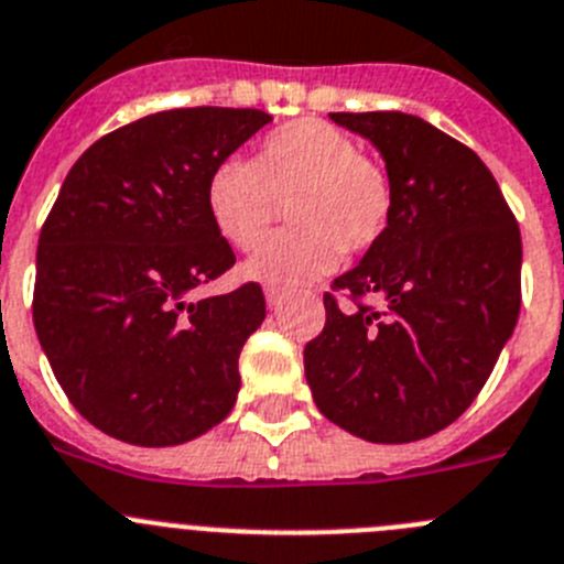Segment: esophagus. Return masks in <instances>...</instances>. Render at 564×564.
<instances>
[{
	"mask_svg": "<svg viewBox=\"0 0 564 564\" xmlns=\"http://www.w3.org/2000/svg\"><path fill=\"white\" fill-rule=\"evenodd\" d=\"M282 299H285V293L279 291V288H265V302H268V307L276 310L279 304H282Z\"/></svg>",
	"mask_w": 564,
	"mask_h": 564,
	"instance_id": "esophagus-1",
	"label": "esophagus"
}]
</instances>
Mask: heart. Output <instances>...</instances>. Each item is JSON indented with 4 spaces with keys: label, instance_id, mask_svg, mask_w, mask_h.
I'll return each mask as SVG.
<instances>
[{
    "label": "heart",
    "instance_id": "obj_1",
    "mask_svg": "<svg viewBox=\"0 0 564 564\" xmlns=\"http://www.w3.org/2000/svg\"><path fill=\"white\" fill-rule=\"evenodd\" d=\"M279 204L291 229L246 262V276L296 288L322 276L338 254H364L383 240L394 187L383 164L324 120H293L260 139L251 162L226 159L206 178V212L237 251L268 237Z\"/></svg>",
    "mask_w": 564,
    "mask_h": 564
}]
</instances>
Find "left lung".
<instances>
[{"mask_svg": "<svg viewBox=\"0 0 564 564\" xmlns=\"http://www.w3.org/2000/svg\"><path fill=\"white\" fill-rule=\"evenodd\" d=\"M329 120L380 151L394 215L324 293L327 324L304 346V375L318 411L344 431L416 442L473 405L514 333L520 226L478 153L431 122L402 111ZM338 292L356 307L340 308Z\"/></svg>", "mask_w": 564, "mask_h": 564, "instance_id": "1", "label": "left lung"}]
</instances>
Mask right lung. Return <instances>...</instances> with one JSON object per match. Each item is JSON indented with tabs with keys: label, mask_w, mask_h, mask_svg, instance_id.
<instances>
[{
	"label": "right lung",
	"mask_w": 564,
	"mask_h": 564,
	"mask_svg": "<svg viewBox=\"0 0 564 564\" xmlns=\"http://www.w3.org/2000/svg\"><path fill=\"white\" fill-rule=\"evenodd\" d=\"M268 122L257 108H173L72 164L41 226L33 324L64 394L108 436L170 447L229 416L265 296L257 282L189 293L235 265L206 178Z\"/></svg>",
	"instance_id": "add662e5"
}]
</instances>
